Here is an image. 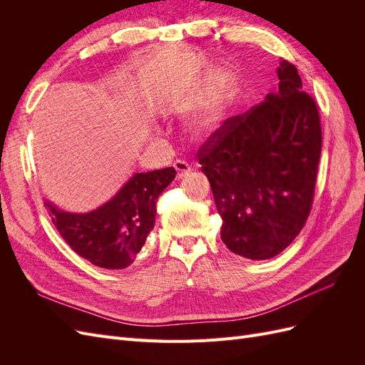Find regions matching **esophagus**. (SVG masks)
<instances>
[{
	"mask_svg": "<svg viewBox=\"0 0 365 365\" xmlns=\"http://www.w3.org/2000/svg\"><path fill=\"white\" fill-rule=\"evenodd\" d=\"M173 168L176 170V176H178V178H184V176L192 170L190 164L187 163V161H182V160H176L173 163Z\"/></svg>",
	"mask_w": 365,
	"mask_h": 365,
	"instance_id": "34e87169",
	"label": "esophagus"
}]
</instances>
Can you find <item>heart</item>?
Wrapping results in <instances>:
<instances>
[{"instance_id":"1","label":"heart","mask_w":365,"mask_h":365,"mask_svg":"<svg viewBox=\"0 0 365 365\" xmlns=\"http://www.w3.org/2000/svg\"><path fill=\"white\" fill-rule=\"evenodd\" d=\"M227 83H228L227 77L219 79L216 98L215 101H212V103H208L205 111L200 115V118H197V121H196V125L200 129H202V130L212 129L215 125H217L220 117H222V101H220V96H222L224 91L227 90Z\"/></svg>"}]
</instances>
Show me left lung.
Wrapping results in <instances>:
<instances>
[{
    "label": "left lung",
    "instance_id": "8db88e82",
    "mask_svg": "<svg viewBox=\"0 0 365 365\" xmlns=\"http://www.w3.org/2000/svg\"><path fill=\"white\" fill-rule=\"evenodd\" d=\"M279 91L230 117L197 150L222 217L227 248L251 260L277 256L311 213L322 123L295 65L282 61Z\"/></svg>",
    "mask_w": 365,
    "mask_h": 365
}]
</instances>
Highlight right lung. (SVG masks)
Instances as JSON below:
<instances>
[{"mask_svg":"<svg viewBox=\"0 0 365 365\" xmlns=\"http://www.w3.org/2000/svg\"><path fill=\"white\" fill-rule=\"evenodd\" d=\"M176 175L173 168L135 173L111 201L90 213L62 212L46 202L53 225L74 252L105 269L135 260L155 225L157 201Z\"/></svg>","mask_w":365,"mask_h":365,"instance_id":"add662e5","label":"right lung"}]
</instances>
